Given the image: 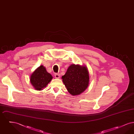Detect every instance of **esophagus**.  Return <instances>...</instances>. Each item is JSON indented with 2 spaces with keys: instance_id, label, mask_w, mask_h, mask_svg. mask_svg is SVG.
Segmentation results:
<instances>
[{
  "instance_id": "obj_1",
  "label": "esophagus",
  "mask_w": 134,
  "mask_h": 134,
  "mask_svg": "<svg viewBox=\"0 0 134 134\" xmlns=\"http://www.w3.org/2000/svg\"><path fill=\"white\" fill-rule=\"evenodd\" d=\"M55 77L56 78H59L60 77V74L59 73H55Z\"/></svg>"
}]
</instances>
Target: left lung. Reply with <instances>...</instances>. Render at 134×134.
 <instances>
[{
    "label": "left lung",
    "instance_id": "1",
    "mask_svg": "<svg viewBox=\"0 0 134 134\" xmlns=\"http://www.w3.org/2000/svg\"><path fill=\"white\" fill-rule=\"evenodd\" d=\"M62 78L67 90L73 96L83 92L89 84V73L86 67L78 65H70Z\"/></svg>",
    "mask_w": 134,
    "mask_h": 134
}]
</instances>
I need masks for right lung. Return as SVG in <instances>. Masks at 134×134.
<instances>
[{
  "label": "right lung",
  "mask_w": 134,
  "mask_h": 134,
  "mask_svg": "<svg viewBox=\"0 0 134 134\" xmlns=\"http://www.w3.org/2000/svg\"><path fill=\"white\" fill-rule=\"evenodd\" d=\"M52 78L51 74L47 72L43 65H41L32 73L30 81L35 89L41 90L51 81Z\"/></svg>",
  "instance_id": "right-lung-1"
}]
</instances>
